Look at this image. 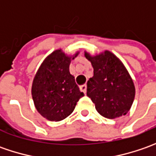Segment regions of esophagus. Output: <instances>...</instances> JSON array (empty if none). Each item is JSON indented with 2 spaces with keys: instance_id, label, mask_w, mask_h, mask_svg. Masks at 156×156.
I'll list each match as a JSON object with an SVG mask.
<instances>
[{
  "instance_id": "esophagus-1",
  "label": "esophagus",
  "mask_w": 156,
  "mask_h": 156,
  "mask_svg": "<svg viewBox=\"0 0 156 156\" xmlns=\"http://www.w3.org/2000/svg\"><path fill=\"white\" fill-rule=\"evenodd\" d=\"M80 89H81V91H82L84 94H86L87 92V85L86 84H84V85H81L80 86Z\"/></svg>"
}]
</instances>
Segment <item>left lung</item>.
<instances>
[{
	"instance_id": "8db88e82",
	"label": "left lung",
	"mask_w": 156,
	"mask_h": 156,
	"mask_svg": "<svg viewBox=\"0 0 156 156\" xmlns=\"http://www.w3.org/2000/svg\"><path fill=\"white\" fill-rule=\"evenodd\" d=\"M85 57L94 68V76L87 83V95L97 112L108 119L125 115L133 104L135 88L123 63L108 50L94 56L85 52Z\"/></svg>"
}]
</instances>
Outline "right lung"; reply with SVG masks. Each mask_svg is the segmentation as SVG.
<instances>
[{"label":"right lung","instance_id":"obj_1","mask_svg":"<svg viewBox=\"0 0 156 156\" xmlns=\"http://www.w3.org/2000/svg\"><path fill=\"white\" fill-rule=\"evenodd\" d=\"M65 55L57 49L41 63L32 84V97L42 116L59 122L72 114L77 101L84 96L69 72L71 60L78 55Z\"/></svg>","mask_w":156,"mask_h":156}]
</instances>
